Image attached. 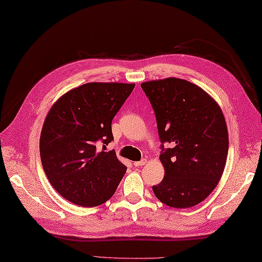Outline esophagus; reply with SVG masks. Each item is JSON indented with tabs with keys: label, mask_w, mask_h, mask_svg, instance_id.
<instances>
[{
	"label": "esophagus",
	"mask_w": 262,
	"mask_h": 262,
	"mask_svg": "<svg viewBox=\"0 0 262 262\" xmlns=\"http://www.w3.org/2000/svg\"><path fill=\"white\" fill-rule=\"evenodd\" d=\"M147 163V160L146 159H143L141 161H137V162H134L135 166H142V165H145Z\"/></svg>",
	"instance_id": "34e87169"
}]
</instances>
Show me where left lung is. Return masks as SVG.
<instances>
[{"instance_id":"obj_1","label":"left lung","mask_w":262,"mask_h":262,"mask_svg":"<svg viewBox=\"0 0 262 262\" xmlns=\"http://www.w3.org/2000/svg\"><path fill=\"white\" fill-rule=\"evenodd\" d=\"M157 117L164 178L153 186L157 198L189 208L207 198L224 172L229 133L215 100L193 83L168 77L141 84ZM170 147L164 149L163 144Z\"/></svg>"}]
</instances>
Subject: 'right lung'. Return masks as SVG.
Returning a JSON list of instances; mask_svg holds the SVG:
<instances>
[{"mask_svg":"<svg viewBox=\"0 0 262 262\" xmlns=\"http://www.w3.org/2000/svg\"><path fill=\"white\" fill-rule=\"evenodd\" d=\"M135 84L91 82L63 94L48 111L39 149L51 185L66 200L94 207L114 196L126 173L115 151L111 121Z\"/></svg>","mask_w":262,"mask_h":262,"instance_id":"add662e5","label":"right lung"}]
</instances>
